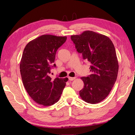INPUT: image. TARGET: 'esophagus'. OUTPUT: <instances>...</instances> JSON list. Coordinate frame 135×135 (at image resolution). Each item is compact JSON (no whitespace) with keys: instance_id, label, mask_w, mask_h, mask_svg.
I'll return each mask as SVG.
<instances>
[{"instance_id":"34e87169","label":"esophagus","mask_w":135,"mask_h":135,"mask_svg":"<svg viewBox=\"0 0 135 135\" xmlns=\"http://www.w3.org/2000/svg\"><path fill=\"white\" fill-rule=\"evenodd\" d=\"M75 79V77H68V79L70 80V81H73Z\"/></svg>"}]
</instances>
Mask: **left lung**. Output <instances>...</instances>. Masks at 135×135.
Here are the masks:
<instances>
[{"label":"left lung","instance_id":"obj_1","mask_svg":"<svg viewBox=\"0 0 135 135\" xmlns=\"http://www.w3.org/2000/svg\"><path fill=\"white\" fill-rule=\"evenodd\" d=\"M71 39L85 61L90 62V75L81 77L84 86L79 95L85 102L96 104L108 96L115 84L118 62L114 44L108 37L86 31Z\"/></svg>","mask_w":135,"mask_h":135}]
</instances>
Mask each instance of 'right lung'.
Segmentation results:
<instances>
[{"instance_id":"right-lung-1","label":"right lung","mask_w":135,"mask_h":135,"mask_svg":"<svg viewBox=\"0 0 135 135\" xmlns=\"http://www.w3.org/2000/svg\"><path fill=\"white\" fill-rule=\"evenodd\" d=\"M67 40L66 36L43 35L30 41L25 47L20 61V73L25 89L39 104L49 106L59 101L68 79L49 76L57 49Z\"/></svg>"}]
</instances>
